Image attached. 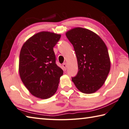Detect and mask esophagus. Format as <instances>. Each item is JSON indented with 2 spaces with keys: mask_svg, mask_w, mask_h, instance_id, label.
I'll return each instance as SVG.
<instances>
[{
  "mask_svg": "<svg viewBox=\"0 0 129 129\" xmlns=\"http://www.w3.org/2000/svg\"><path fill=\"white\" fill-rule=\"evenodd\" d=\"M62 67H63V68L65 70V71H66L67 70V63L65 62L64 64H62Z\"/></svg>",
  "mask_w": 129,
  "mask_h": 129,
  "instance_id": "1",
  "label": "esophagus"
}]
</instances>
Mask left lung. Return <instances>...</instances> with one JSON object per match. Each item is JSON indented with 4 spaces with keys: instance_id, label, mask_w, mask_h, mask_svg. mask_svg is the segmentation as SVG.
Masks as SVG:
<instances>
[{
    "instance_id": "left-lung-1",
    "label": "left lung",
    "mask_w": 129,
    "mask_h": 129,
    "mask_svg": "<svg viewBox=\"0 0 129 129\" xmlns=\"http://www.w3.org/2000/svg\"><path fill=\"white\" fill-rule=\"evenodd\" d=\"M66 36L78 62V72L73 82L82 92H95L103 85L111 69L106 45L98 34L85 28L74 27L66 32Z\"/></svg>"
}]
</instances>
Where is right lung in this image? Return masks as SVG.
Returning a JSON list of instances; mask_svg holds the SVG:
<instances>
[{
	"mask_svg": "<svg viewBox=\"0 0 129 129\" xmlns=\"http://www.w3.org/2000/svg\"><path fill=\"white\" fill-rule=\"evenodd\" d=\"M60 37L52 32H39L28 39L21 49V79L30 93L39 99H48L55 94L63 74L55 62L53 48Z\"/></svg>",
	"mask_w": 129,
	"mask_h": 129,
	"instance_id": "right-lung-1",
	"label": "right lung"
}]
</instances>
